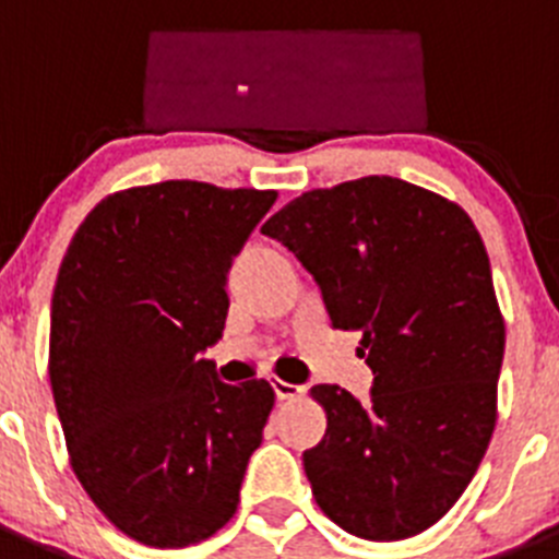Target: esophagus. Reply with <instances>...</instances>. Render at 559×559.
<instances>
[{"label": "esophagus", "mask_w": 559, "mask_h": 559, "mask_svg": "<svg viewBox=\"0 0 559 559\" xmlns=\"http://www.w3.org/2000/svg\"><path fill=\"white\" fill-rule=\"evenodd\" d=\"M271 389H274L276 400H299L305 394L302 386H296V383H285V380H280V378L271 380Z\"/></svg>", "instance_id": "1"}]
</instances>
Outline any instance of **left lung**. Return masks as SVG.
<instances>
[{
	"label": "left lung",
	"mask_w": 559,
	"mask_h": 559,
	"mask_svg": "<svg viewBox=\"0 0 559 559\" xmlns=\"http://www.w3.org/2000/svg\"><path fill=\"white\" fill-rule=\"evenodd\" d=\"M335 330H358L367 403L310 389L328 431L302 453L316 503L364 540L419 535L476 476L496 431L503 316L467 212L392 176L302 192L271 215Z\"/></svg>",
	"instance_id": "8db88e82"
}]
</instances>
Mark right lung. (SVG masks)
I'll use <instances>...</instances> for the list:
<instances>
[{
  "instance_id": "add662e5",
  "label": "right lung",
  "mask_w": 559,
  "mask_h": 559,
  "mask_svg": "<svg viewBox=\"0 0 559 559\" xmlns=\"http://www.w3.org/2000/svg\"><path fill=\"white\" fill-rule=\"evenodd\" d=\"M274 190L162 181L103 199L78 226L49 313V383L72 471L136 543L181 549L229 523L274 408L229 386L206 347L226 276Z\"/></svg>"
}]
</instances>
